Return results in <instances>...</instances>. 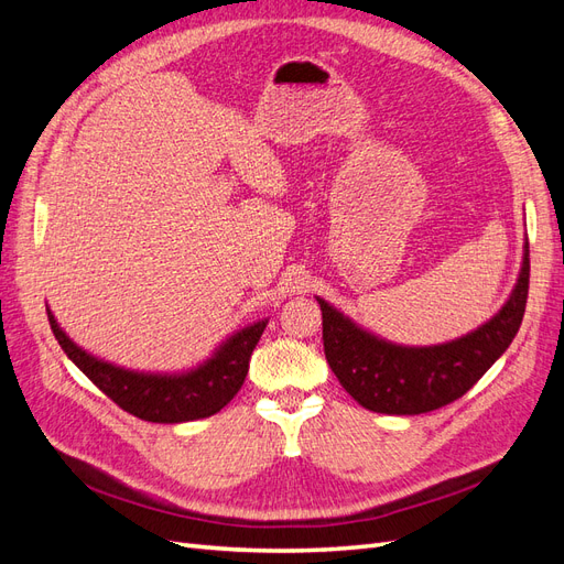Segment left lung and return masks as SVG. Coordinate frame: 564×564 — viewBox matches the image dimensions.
Returning <instances> with one entry per match:
<instances>
[{"instance_id":"1","label":"left lung","mask_w":564,"mask_h":564,"mask_svg":"<svg viewBox=\"0 0 564 564\" xmlns=\"http://www.w3.org/2000/svg\"><path fill=\"white\" fill-rule=\"evenodd\" d=\"M522 249L518 282L501 311L447 344H392L317 296L324 355L338 383L369 412L398 416L433 412L466 395L513 344L522 324L529 292V242Z\"/></svg>"}]
</instances>
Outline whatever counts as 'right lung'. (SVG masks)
<instances>
[{
    "label": "right lung",
    "mask_w": 564,
    "mask_h": 564,
    "mask_svg": "<svg viewBox=\"0 0 564 564\" xmlns=\"http://www.w3.org/2000/svg\"><path fill=\"white\" fill-rule=\"evenodd\" d=\"M46 315L58 346L84 377L94 381V386L104 390L124 412L152 423L197 421L220 412L242 388L251 352L268 324V319H259L245 329L232 332L226 340H220L207 360L172 373L127 369L96 357L63 332L48 305Z\"/></svg>",
    "instance_id": "1"
}]
</instances>
